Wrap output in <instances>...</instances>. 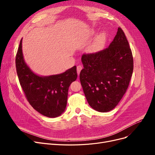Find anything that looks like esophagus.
<instances>
[{
	"label": "esophagus",
	"mask_w": 155,
	"mask_h": 155,
	"mask_svg": "<svg viewBox=\"0 0 155 155\" xmlns=\"http://www.w3.org/2000/svg\"><path fill=\"white\" fill-rule=\"evenodd\" d=\"M82 65H78V66L77 67V73H78V75L80 74V71L82 70Z\"/></svg>",
	"instance_id": "34e87169"
}]
</instances>
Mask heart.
Wrapping results in <instances>:
<instances>
[{
	"label": "heart",
	"mask_w": 155,
	"mask_h": 155,
	"mask_svg": "<svg viewBox=\"0 0 155 155\" xmlns=\"http://www.w3.org/2000/svg\"><path fill=\"white\" fill-rule=\"evenodd\" d=\"M104 41H105L104 35L101 34V35H99L97 37L96 39H95V41L94 44V48L95 49H97V48H99L101 47L104 43Z\"/></svg>",
	"instance_id": "obj_1"
}]
</instances>
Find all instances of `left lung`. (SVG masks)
I'll return each mask as SVG.
<instances>
[{"instance_id": "8db88e82", "label": "left lung", "mask_w": 155, "mask_h": 155, "mask_svg": "<svg viewBox=\"0 0 155 155\" xmlns=\"http://www.w3.org/2000/svg\"><path fill=\"white\" fill-rule=\"evenodd\" d=\"M80 80L87 101L97 111L112 110L123 98L133 71V57L124 31L118 28L109 46L84 53Z\"/></svg>"}]
</instances>
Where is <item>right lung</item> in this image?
<instances>
[{
  "label": "right lung",
  "instance_id": "right-lung-1",
  "mask_svg": "<svg viewBox=\"0 0 155 155\" xmlns=\"http://www.w3.org/2000/svg\"><path fill=\"white\" fill-rule=\"evenodd\" d=\"M15 67L20 85L31 106L48 117L60 116L67 106L68 88L77 78L76 66L61 74L39 77L24 61L21 39L15 56Z\"/></svg>",
  "mask_w": 155,
  "mask_h": 155
}]
</instances>
